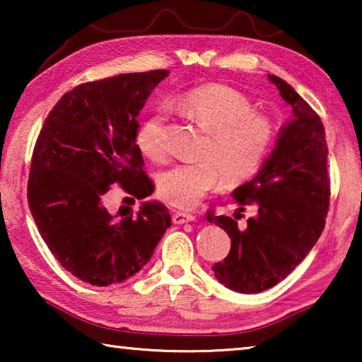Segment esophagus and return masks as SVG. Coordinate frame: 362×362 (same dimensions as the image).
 Returning a JSON list of instances; mask_svg holds the SVG:
<instances>
[{
    "instance_id": "obj_1",
    "label": "esophagus",
    "mask_w": 362,
    "mask_h": 362,
    "mask_svg": "<svg viewBox=\"0 0 362 362\" xmlns=\"http://www.w3.org/2000/svg\"><path fill=\"white\" fill-rule=\"evenodd\" d=\"M194 220H196V217L193 216V214H187V212H174L173 214V222L177 225L194 222Z\"/></svg>"
}]
</instances>
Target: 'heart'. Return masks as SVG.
<instances>
[{
    "label": "heart",
    "mask_w": 362,
    "mask_h": 362,
    "mask_svg": "<svg viewBox=\"0 0 362 362\" xmlns=\"http://www.w3.org/2000/svg\"><path fill=\"white\" fill-rule=\"evenodd\" d=\"M175 107L209 132L201 161L175 163L159 173V196L168 204L189 209L216 188L220 180L235 187L259 173L274 144L276 131L246 95L220 83L196 86L177 97ZM145 158L163 161L168 155L166 115L151 113L137 132Z\"/></svg>",
    "instance_id": "1"
}]
</instances>
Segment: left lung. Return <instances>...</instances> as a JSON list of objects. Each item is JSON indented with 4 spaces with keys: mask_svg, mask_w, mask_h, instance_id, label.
<instances>
[{
    "mask_svg": "<svg viewBox=\"0 0 362 362\" xmlns=\"http://www.w3.org/2000/svg\"><path fill=\"white\" fill-rule=\"evenodd\" d=\"M292 116L252 180L231 193L240 204L254 206L244 230L235 218L207 216L231 238L230 254L212 267L228 289L257 293L276 286L302 262L326 225L330 185L327 142L320 116L279 76L268 75Z\"/></svg>",
    "mask_w": 362,
    "mask_h": 362,
    "instance_id": "left-lung-1",
    "label": "left lung"
}]
</instances>
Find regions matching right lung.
<instances>
[{"label": "right lung", "instance_id": "obj_1", "mask_svg": "<svg viewBox=\"0 0 362 362\" xmlns=\"http://www.w3.org/2000/svg\"><path fill=\"white\" fill-rule=\"evenodd\" d=\"M168 70L124 73L84 83L51 110L35 145L28 206L40 235L73 276L110 286L142 269L170 226L168 207L144 201L137 212L103 206L115 183L145 199L153 182L136 144L139 121Z\"/></svg>", "mask_w": 362, "mask_h": 362}]
</instances>
